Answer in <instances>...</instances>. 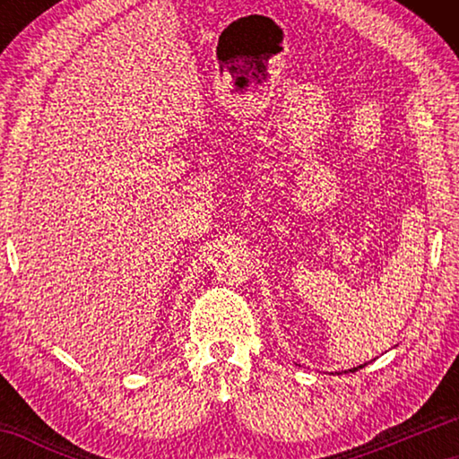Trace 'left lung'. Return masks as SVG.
Segmentation results:
<instances>
[{"mask_svg": "<svg viewBox=\"0 0 459 459\" xmlns=\"http://www.w3.org/2000/svg\"><path fill=\"white\" fill-rule=\"evenodd\" d=\"M362 367H364V364H360V367H356V368H352L351 372H356V370H359V368H362Z\"/></svg>", "mask_w": 459, "mask_h": 459, "instance_id": "8db88e82", "label": "left lung"}]
</instances>
